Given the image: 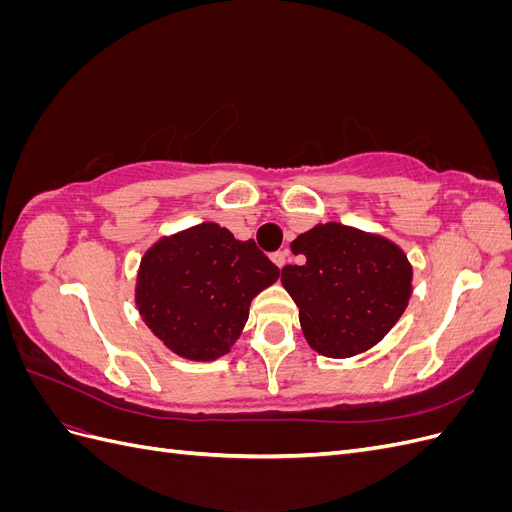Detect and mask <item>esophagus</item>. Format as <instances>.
<instances>
[{"label": "esophagus", "instance_id": "1", "mask_svg": "<svg viewBox=\"0 0 512 512\" xmlns=\"http://www.w3.org/2000/svg\"><path fill=\"white\" fill-rule=\"evenodd\" d=\"M271 260L275 262V265H277V267H280V269H282V267L286 265V260H288V252H275V254L271 256Z\"/></svg>", "mask_w": 512, "mask_h": 512}]
</instances>
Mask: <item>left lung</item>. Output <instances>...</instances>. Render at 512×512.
Instances as JSON below:
<instances>
[{"label":"left lung","mask_w":512,"mask_h":512,"mask_svg":"<svg viewBox=\"0 0 512 512\" xmlns=\"http://www.w3.org/2000/svg\"><path fill=\"white\" fill-rule=\"evenodd\" d=\"M290 247L303 260L282 269V284L316 352L331 359L365 352L406 312L412 267L393 241L329 222L303 232Z\"/></svg>","instance_id":"obj_1"}]
</instances>
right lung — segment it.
Returning <instances> with one entry per match:
<instances>
[{
    "label": "right lung",
    "mask_w": 512,
    "mask_h": 512,
    "mask_svg": "<svg viewBox=\"0 0 512 512\" xmlns=\"http://www.w3.org/2000/svg\"><path fill=\"white\" fill-rule=\"evenodd\" d=\"M280 269L256 243L207 222L164 237L147 250L136 305L147 327L183 359L213 361L230 352L250 303Z\"/></svg>",
    "instance_id": "right-lung-1"
}]
</instances>
